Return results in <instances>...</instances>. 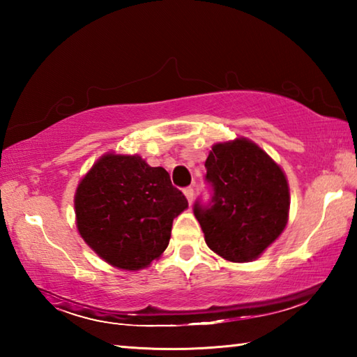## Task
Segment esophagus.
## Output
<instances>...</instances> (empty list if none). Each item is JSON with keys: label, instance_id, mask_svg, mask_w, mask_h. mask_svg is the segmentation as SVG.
<instances>
[{"label": "esophagus", "instance_id": "obj_1", "mask_svg": "<svg viewBox=\"0 0 357 357\" xmlns=\"http://www.w3.org/2000/svg\"><path fill=\"white\" fill-rule=\"evenodd\" d=\"M184 195L187 198V202L192 204V202H193V189H192V187H187V189H184Z\"/></svg>", "mask_w": 357, "mask_h": 357}]
</instances>
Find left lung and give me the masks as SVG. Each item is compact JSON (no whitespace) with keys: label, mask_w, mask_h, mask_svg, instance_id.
Returning a JSON list of instances; mask_svg holds the SVG:
<instances>
[{"label":"left lung","mask_w":357,"mask_h":357,"mask_svg":"<svg viewBox=\"0 0 357 357\" xmlns=\"http://www.w3.org/2000/svg\"><path fill=\"white\" fill-rule=\"evenodd\" d=\"M213 206H193L211 250L231 263L257 259L288 223L289 187L282 167L249 138L215 143L206 159Z\"/></svg>","instance_id":"8db88e82"}]
</instances>
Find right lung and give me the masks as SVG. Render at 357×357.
Wrapping results in <instances>:
<instances>
[{"mask_svg":"<svg viewBox=\"0 0 357 357\" xmlns=\"http://www.w3.org/2000/svg\"><path fill=\"white\" fill-rule=\"evenodd\" d=\"M74 206L84 243L113 268L140 271L165 252L173 219L189 204L165 168L107 153L80 179Z\"/></svg>","mask_w":357,"mask_h":357,"instance_id":"right-lung-1","label":"right lung"}]
</instances>
